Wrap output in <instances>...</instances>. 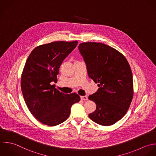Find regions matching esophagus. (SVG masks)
<instances>
[{
    "label": "esophagus",
    "mask_w": 156,
    "mask_h": 156,
    "mask_svg": "<svg viewBox=\"0 0 156 156\" xmlns=\"http://www.w3.org/2000/svg\"><path fill=\"white\" fill-rule=\"evenodd\" d=\"M81 99L83 101H86L88 100V97L87 96H81Z\"/></svg>",
    "instance_id": "obj_1"
}]
</instances>
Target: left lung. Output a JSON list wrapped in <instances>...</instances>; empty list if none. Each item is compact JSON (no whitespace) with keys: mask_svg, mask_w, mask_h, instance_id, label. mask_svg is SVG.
<instances>
[{"mask_svg":"<svg viewBox=\"0 0 156 156\" xmlns=\"http://www.w3.org/2000/svg\"><path fill=\"white\" fill-rule=\"evenodd\" d=\"M78 48L89 78L99 87L97 92L89 96L97 105L89 117L98 125H112L126 114L133 100L130 66L122 53L105 44L83 42Z\"/></svg>","mask_w":156,"mask_h":156,"instance_id":"left-lung-1","label":"left lung"}]
</instances>
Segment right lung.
I'll return each instance as SVG.
<instances>
[{
  "label": "right lung",
  "mask_w": 156,
  "mask_h": 156,
  "mask_svg": "<svg viewBox=\"0 0 156 156\" xmlns=\"http://www.w3.org/2000/svg\"><path fill=\"white\" fill-rule=\"evenodd\" d=\"M78 44L55 41L36 47L28 57L21 76V90L31 114L41 123L55 126L66 120L71 106L80 101L76 93L65 94L55 88L59 69Z\"/></svg>",
  "instance_id": "obj_1"
}]
</instances>
